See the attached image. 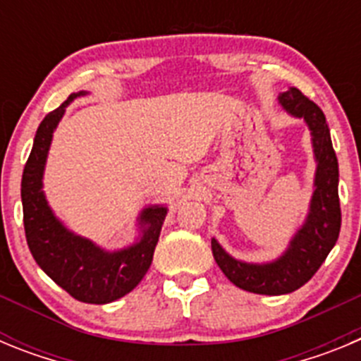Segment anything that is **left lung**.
<instances>
[{"instance_id": "left-lung-1", "label": "left lung", "mask_w": 361, "mask_h": 361, "mask_svg": "<svg viewBox=\"0 0 361 361\" xmlns=\"http://www.w3.org/2000/svg\"><path fill=\"white\" fill-rule=\"evenodd\" d=\"M289 114L302 117L312 135V148L318 161L314 193L307 220L289 244L288 251L271 264H245L229 257L213 238L215 262L229 282L257 295H286L302 288L320 269L342 226V209L338 197V159L324 111L298 88H289L279 97Z\"/></svg>"}]
</instances>
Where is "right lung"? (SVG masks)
Listing matches in <instances>:
<instances>
[{
  "label": "right lung",
  "instance_id": "obj_1",
  "mask_svg": "<svg viewBox=\"0 0 361 361\" xmlns=\"http://www.w3.org/2000/svg\"><path fill=\"white\" fill-rule=\"evenodd\" d=\"M81 94H72L61 106L41 121L34 146L21 178L23 224L27 244L37 266L70 296L85 304H108L132 291L141 282L153 260L166 208L153 206L141 213V240L126 250H101L86 238L70 233L50 212L41 191L44 161L52 133L66 104Z\"/></svg>",
  "mask_w": 361,
  "mask_h": 361
}]
</instances>
